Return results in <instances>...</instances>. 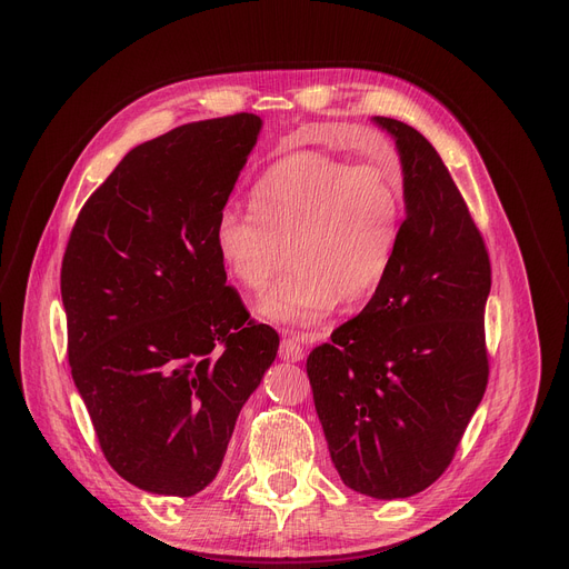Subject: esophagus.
<instances>
[{"label": "esophagus", "mask_w": 569, "mask_h": 569, "mask_svg": "<svg viewBox=\"0 0 569 569\" xmlns=\"http://www.w3.org/2000/svg\"><path fill=\"white\" fill-rule=\"evenodd\" d=\"M279 355H281L283 362H300L302 357H305V346H302V341L297 339V337H286L281 341Z\"/></svg>", "instance_id": "1"}]
</instances>
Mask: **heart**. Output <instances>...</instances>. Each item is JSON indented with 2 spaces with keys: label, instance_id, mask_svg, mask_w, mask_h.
<instances>
[{
  "label": "heart",
  "instance_id": "heart-1",
  "mask_svg": "<svg viewBox=\"0 0 569 569\" xmlns=\"http://www.w3.org/2000/svg\"><path fill=\"white\" fill-rule=\"evenodd\" d=\"M251 212L223 207L214 247L228 274L262 295L292 260L295 272L262 305L272 320L313 325L343 297L365 300L395 262L403 226L397 170L297 152L269 166L251 189Z\"/></svg>",
  "mask_w": 569,
  "mask_h": 569
}]
</instances>
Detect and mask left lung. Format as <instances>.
<instances>
[{"instance_id":"1","label":"left lung","mask_w":569,"mask_h":569,"mask_svg":"<svg viewBox=\"0 0 569 569\" xmlns=\"http://www.w3.org/2000/svg\"><path fill=\"white\" fill-rule=\"evenodd\" d=\"M373 119L403 166L399 249L369 305L309 352L307 376L343 485L392 500L438 480L485 397L491 260L433 144Z\"/></svg>"}]
</instances>
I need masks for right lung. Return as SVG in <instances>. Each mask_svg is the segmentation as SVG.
Returning a JSON list of instances; mask_svg holds the SVG:
<instances>
[{
	"label": "right lung",
	"instance_id": "obj_1",
	"mask_svg": "<svg viewBox=\"0 0 569 569\" xmlns=\"http://www.w3.org/2000/svg\"><path fill=\"white\" fill-rule=\"evenodd\" d=\"M260 124L237 112L133 147L82 204L62 260L71 376L101 452L159 496L214 480L279 350L214 247Z\"/></svg>",
	"mask_w": 569,
	"mask_h": 569
}]
</instances>
